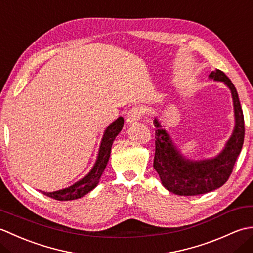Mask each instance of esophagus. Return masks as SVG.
<instances>
[{
    "label": "esophagus",
    "mask_w": 253,
    "mask_h": 253,
    "mask_svg": "<svg viewBox=\"0 0 253 253\" xmlns=\"http://www.w3.org/2000/svg\"><path fill=\"white\" fill-rule=\"evenodd\" d=\"M143 115V109L140 106H135L127 112L126 114V122L127 124H132L138 122Z\"/></svg>",
    "instance_id": "esophagus-1"
}]
</instances>
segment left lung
<instances>
[{
	"label": "left lung",
	"instance_id": "8db88e82",
	"mask_svg": "<svg viewBox=\"0 0 253 253\" xmlns=\"http://www.w3.org/2000/svg\"><path fill=\"white\" fill-rule=\"evenodd\" d=\"M209 78L226 84L234 103V130L224 149L216 157L203 160L187 159L179 152L158 118L155 117L153 121L157 127L153 168L158 171L166 189L178 196L203 195L222 187L232 174L244 144L245 122L237 90L230 79L219 69L213 71Z\"/></svg>",
	"mask_w": 253,
	"mask_h": 253
}]
</instances>
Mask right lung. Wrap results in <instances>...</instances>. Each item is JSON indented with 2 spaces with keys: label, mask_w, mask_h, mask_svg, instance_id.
<instances>
[{
  "label": "right lung",
  "mask_w": 253,
  "mask_h": 253,
  "mask_svg": "<svg viewBox=\"0 0 253 253\" xmlns=\"http://www.w3.org/2000/svg\"><path fill=\"white\" fill-rule=\"evenodd\" d=\"M123 126L124 118L122 116L118 117L116 121H114L107 126V128L104 130L103 137H102L98 158H96L93 168L91 169V170L84 177V178L78 180L77 182H75L72 186L64 188V189L56 190L53 192L42 191V193L47 197L55 199V200L68 201L82 198L92 189H94V188L98 186L101 176L103 174L107 162H109L112 144L114 142L116 136L123 129Z\"/></svg>",
  "instance_id": "add662e5"
}]
</instances>
